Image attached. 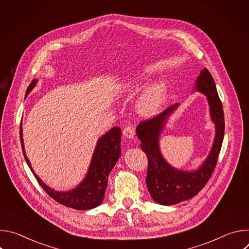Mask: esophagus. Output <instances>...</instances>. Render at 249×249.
<instances>
[{"label": "esophagus", "instance_id": "1", "mask_svg": "<svg viewBox=\"0 0 249 249\" xmlns=\"http://www.w3.org/2000/svg\"><path fill=\"white\" fill-rule=\"evenodd\" d=\"M134 134H135V130H134V128L131 127V126H127V127H125L124 130H123V135H124L126 138L131 139V138L134 137Z\"/></svg>", "mask_w": 249, "mask_h": 249}]
</instances>
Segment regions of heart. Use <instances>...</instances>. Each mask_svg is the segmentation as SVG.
I'll return each mask as SVG.
<instances>
[{"label": "heart", "mask_w": 249, "mask_h": 249, "mask_svg": "<svg viewBox=\"0 0 249 249\" xmlns=\"http://www.w3.org/2000/svg\"><path fill=\"white\" fill-rule=\"evenodd\" d=\"M135 80L128 81L125 85L133 84ZM164 98V89L162 86L156 87L148 90L139 101V110L144 115H151L158 111Z\"/></svg>", "instance_id": "b5f03b06"}]
</instances>
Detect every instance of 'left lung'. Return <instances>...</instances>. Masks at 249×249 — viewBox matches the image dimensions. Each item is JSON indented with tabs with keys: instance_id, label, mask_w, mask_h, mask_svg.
I'll list each match as a JSON object with an SVG mask.
<instances>
[{
	"instance_id": "obj_1",
	"label": "left lung",
	"mask_w": 249,
	"mask_h": 249,
	"mask_svg": "<svg viewBox=\"0 0 249 249\" xmlns=\"http://www.w3.org/2000/svg\"><path fill=\"white\" fill-rule=\"evenodd\" d=\"M196 89L208 97L212 120L216 124L214 145L203 165L195 171L186 172L172 168L161 157L159 138L166 117L177 107L170 106L155 117L141 121L136 132L141 140V148L148 158L146 183L152 198L160 205H174L197 195L207 184L215 170L221 152L225 117L221 99L211 73L205 68L197 79Z\"/></svg>"
}]
</instances>
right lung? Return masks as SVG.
Segmentation results:
<instances>
[{"instance_id":"obj_1","label":"right lung","mask_w":249,"mask_h":249,"mask_svg":"<svg viewBox=\"0 0 249 249\" xmlns=\"http://www.w3.org/2000/svg\"><path fill=\"white\" fill-rule=\"evenodd\" d=\"M35 85H36V80L34 79L27 88L25 97L35 87ZM19 135L22 153L29 168L31 169L39 185L52 199L63 206L76 210H90L102 203L106 187H107L108 175L121 155V130L119 127H113L98 140L85 180L77 188L68 192H58L49 188L40 180L36 173H34L30 166L29 160L25 156L21 124Z\"/></svg>"}]
</instances>
